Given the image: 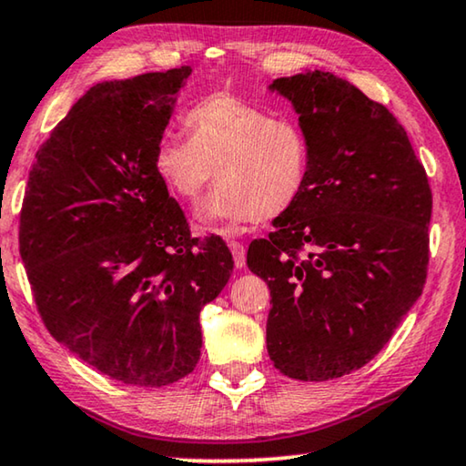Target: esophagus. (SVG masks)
<instances>
[{"label":"esophagus","instance_id":"esophagus-1","mask_svg":"<svg viewBox=\"0 0 466 466\" xmlns=\"http://www.w3.org/2000/svg\"><path fill=\"white\" fill-rule=\"evenodd\" d=\"M228 249H231L233 254V260H235V267L241 268L246 267V248H243V243L239 241H228Z\"/></svg>","mask_w":466,"mask_h":466}]
</instances>
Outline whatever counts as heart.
Segmentation results:
<instances>
[{
  "label": "heart",
  "instance_id": "heart-1",
  "mask_svg": "<svg viewBox=\"0 0 466 466\" xmlns=\"http://www.w3.org/2000/svg\"><path fill=\"white\" fill-rule=\"evenodd\" d=\"M187 141L164 137L154 168L181 202H198L218 183L199 218L217 225L268 220L296 202L308 173V143L293 120L268 116L258 106L214 93L185 112Z\"/></svg>",
  "mask_w": 466,
  "mask_h": 466
}]
</instances>
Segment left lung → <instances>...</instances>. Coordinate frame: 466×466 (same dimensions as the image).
Here are the masks:
<instances>
[{"label":"left lung","instance_id":"1","mask_svg":"<svg viewBox=\"0 0 466 466\" xmlns=\"http://www.w3.org/2000/svg\"><path fill=\"white\" fill-rule=\"evenodd\" d=\"M270 89L299 114L308 173L248 267L270 289V360L329 381L373 360L423 293L431 187L398 118L346 78L308 70Z\"/></svg>","mask_w":466,"mask_h":466}]
</instances>
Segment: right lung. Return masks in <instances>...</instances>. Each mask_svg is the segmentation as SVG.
Returning <instances> with one entry per match:
<instances>
[{
  "mask_svg": "<svg viewBox=\"0 0 466 466\" xmlns=\"http://www.w3.org/2000/svg\"><path fill=\"white\" fill-rule=\"evenodd\" d=\"M189 66L91 87L43 141L20 258L47 331L102 375L164 388L199 360V312L228 281L218 235L191 238L154 152Z\"/></svg>",
  "mask_w": 466,
  "mask_h": 466,
  "instance_id": "right-lung-1",
  "label": "right lung"
}]
</instances>
